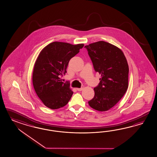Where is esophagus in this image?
<instances>
[{
	"label": "esophagus",
	"mask_w": 157,
	"mask_h": 157,
	"mask_svg": "<svg viewBox=\"0 0 157 157\" xmlns=\"http://www.w3.org/2000/svg\"><path fill=\"white\" fill-rule=\"evenodd\" d=\"M83 88H84V86H83V87H82L81 88H77V90L79 91H82V90H83Z\"/></svg>",
	"instance_id": "esophagus-1"
}]
</instances>
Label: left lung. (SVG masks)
Listing matches in <instances>:
<instances>
[{
    "label": "left lung",
    "mask_w": 157,
    "mask_h": 157,
    "mask_svg": "<svg viewBox=\"0 0 157 157\" xmlns=\"http://www.w3.org/2000/svg\"><path fill=\"white\" fill-rule=\"evenodd\" d=\"M84 48L95 71L101 77L94 88L95 96L88 104L97 111H108L119 102L128 87L129 66L126 58L119 48L103 41Z\"/></svg>",
    "instance_id": "8db88e82"
}]
</instances>
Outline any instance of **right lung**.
<instances>
[{
    "instance_id": "add662e5",
    "label": "right lung",
    "mask_w": 157,
    "mask_h": 157,
    "mask_svg": "<svg viewBox=\"0 0 157 157\" xmlns=\"http://www.w3.org/2000/svg\"><path fill=\"white\" fill-rule=\"evenodd\" d=\"M84 46L62 42H52L39 54L35 62L32 81L37 95L52 109L64 107L73 95L68 82H62L69 61Z\"/></svg>"
}]
</instances>
